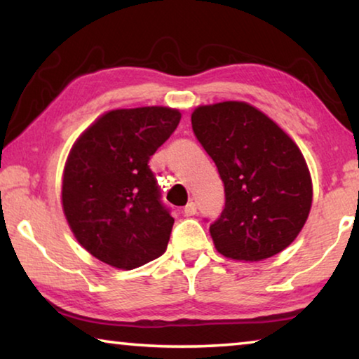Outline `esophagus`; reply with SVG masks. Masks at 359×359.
<instances>
[{
	"label": "esophagus",
	"instance_id": "1",
	"mask_svg": "<svg viewBox=\"0 0 359 359\" xmlns=\"http://www.w3.org/2000/svg\"><path fill=\"white\" fill-rule=\"evenodd\" d=\"M198 212V205H196V203H188L187 205H185V209H184V214H185V217H193L194 214H196Z\"/></svg>",
	"mask_w": 359,
	"mask_h": 359
}]
</instances>
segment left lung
I'll return each instance as SVG.
<instances>
[{
    "instance_id": "obj_1",
    "label": "left lung",
    "mask_w": 359,
    "mask_h": 359,
    "mask_svg": "<svg viewBox=\"0 0 359 359\" xmlns=\"http://www.w3.org/2000/svg\"><path fill=\"white\" fill-rule=\"evenodd\" d=\"M191 126L224 185V209L210 223L217 250L239 261L280 253L297 238L312 205V179L299 147L242 101L199 106Z\"/></svg>"
}]
</instances>
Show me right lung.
<instances>
[{"label":"right lung","instance_id":"right-lung-1","mask_svg":"<svg viewBox=\"0 0 359 359\" xmlns=\"http://www.w3.org/2000/svg\"><path fill=\"white\" fill-rule=\"evenodd\" d=\"M177 109H117L85 130L63 172L66 220L85 250L118 269L166 252L174 218L161 203L150 156L177 128Z\"/></svg>","mask_w":359,"mask_h":359}]
</instances>
